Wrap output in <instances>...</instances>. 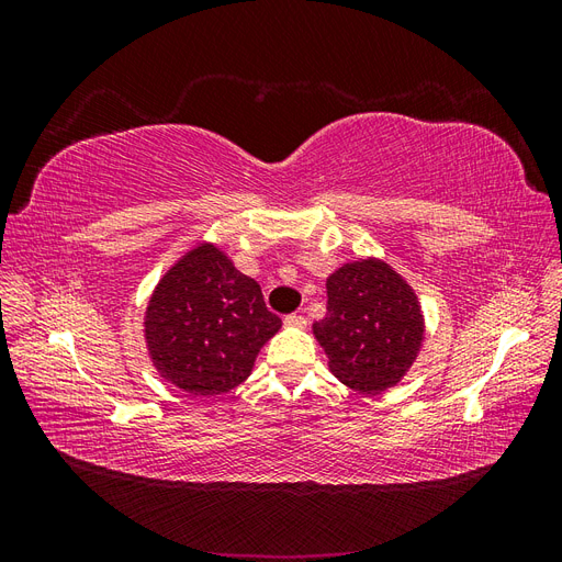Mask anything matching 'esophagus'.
<instances>
[{"label": "esophagus", "mask_w": 562, "mask_h": 562, "mask_svg": "<svg viewBox=\"0 0 562 562\" xmlns=\"http://www.w3.org/2000/svg\"><path fill=\"white\" fill-rule=\"evenodd\" d=\"M283 323L288 328H304V326H307V318L300 316V314H291V316L283 318Z\"/></svg>", "instance_id": "34e87169"}]
</instances>
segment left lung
Masks as SVG:
<instances>
[{"instance_id": "8db88e82", "label": "left lung", "mask_w": 562, "mask_h": 562, "mask_svg": "<svg viewBox=\"0 0 562 562\" xmlns=\"http://www.w3.org/2000/svg\"><path fill=\"white\" fill-rule=\"evenodd\" d=\"M328 314L312 330L333 375L361 394H382L413 368L427 337L415 288L386 260L368 255L326 281Z\"/></svg>"}]
</instances>
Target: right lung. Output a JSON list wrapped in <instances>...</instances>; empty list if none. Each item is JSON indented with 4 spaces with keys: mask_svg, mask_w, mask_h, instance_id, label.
I'll list each match as a JSON object with an SVG mask.
<instances>
[{
    "mask_svg": "<svg viewBox=\"0 0 562 562\" xmlns=\"http://www.w3.org/2000/svg\"><path fill=\"white\" fill-rule=\"evenodd\" d=\"M281 328L260 283L241 274L213 241L187 250L151 291L145 347L164 382L192 396H223L252 372L260 349Z\"/></svg>",
    "mask_w": 562,
    "mask_h": 562,
    "instance_id": "add662e5",
    "label": "right lung"
}]
</instances>
